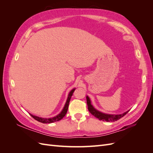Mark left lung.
<instances>
[{"label":"left lung","instance_id":"8db88e82","mask_svg":"<svg viewBox=\"0 0 153 153\" xmlns=\"http://www.w3.org/2000/svg\"><path fill=\"white\" fill-rule=\"evenodd\" d=\"M86 99H87V104L88 106V110H89L90 113L92 115H93L94 116L96 117V118L99 119V120H100V121H107V122L116 121L117 120L123 117V116H124V115L129 112V111H127V112H126L125 113L119 114V115H110V114L101 113L99 112V111L96 110L93 106H92V105L91 104V100L89 97L87 96Z\"/></svg>","mask_w":153,"mask_h":153}]
</instances>
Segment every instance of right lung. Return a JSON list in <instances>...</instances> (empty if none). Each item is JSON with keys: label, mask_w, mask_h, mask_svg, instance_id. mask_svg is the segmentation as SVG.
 I'll return each instance as SVG.
<instances>
[{"label": "right lung", "mask_w": 153, "mask_h": 153, "mask_svg": "<svg viewBox=\"0 0 153 153\" xmlns=\"http://www.w3.org/2000/svg\"><path fill=\"white\" fill-rule=\"evenodd\" d=\"M75 89H73V90H71L69 92V94L68 95V100L66 101V103L65 104V106H64V107L63 108V110H62V112L60 113L59 115H57V116H55L54 117L52 118H48V119H45V118H41V117H37L35 116V115H33L32 114H30L31 116L33 117L35 120L36 121H38L40 123H54V122H56V121H59L60 120H61L64 116H65V115L67 113V111L68 109V106H69V101H70L71 98V96L73 94L74 91H75Z\"/></svg>", "instance_id": "add662e5"}]
</instances>
